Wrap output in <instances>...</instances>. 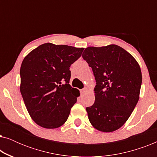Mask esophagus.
I'll list each match as a JSON object with an SVG mask.
<instances>
[{"label": "esophagus", "mask_w": 157, "mask_h": 157, "mask_svg": "<svg viewBox=\"0 0 157 157\" xmlns=\"http://www.w3.org/2000/svg\"><path fill=\"white\" fill-rule=\"evenodd\" d=\"M87 92H88V89H87V88H84V89H82L81 91V94H85L86 93H87Z\"/></svg>", "instance_id": "esophagus-1"}]
</instances>
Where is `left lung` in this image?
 I'll return each instance as SVG.
<instances>
[{"mask_svg":"<svg viewBox=\"0 0 157 157\" xmlns=\"http://www.w3.org/2000/svg\"><path fill=\"white\" fill-rule=\"evenodd\" d=\"M82 57L91 67L96 82L95 102L86 108L90 123L100 132H114L126 123L139 99V64L115 44L88 47Z\"/></svg>","mask_w":157,"mask_h":157,"instance_id":"8db88e82","label":"left lung"}]
</instances>
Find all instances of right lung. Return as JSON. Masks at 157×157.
Here are the masks:
<instances>
[{"label":"right lung","mask_w":157,"mask_h":157,"mask_svg":"<svg viewBox=\"0 0 157 157\" xmlns=\"http://www.w3.org/2000/svg\"><path fill=\"white\" fill-rule=\"evenodd\" d=\"M83 49L46 43L23 59L20 91L30 117L38 126L51 129L67 121L80 96L79 90L69 84V67Z\"/></svg>","instance_id":"add662e5"}]
</instances>
